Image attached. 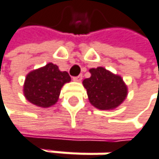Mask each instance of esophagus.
Listing matches in <instances>:
<instances>
[{
	"label": "esophagus",
	"instance_id": "obj_1",
	"mask_svg": "<svg viewBox=\"0 0 159 159\" xmlns=\"http://www.w3.org/2000/svg\"><path fill=\"white\" fill-rule=\"evenodd\" d=\"M73 80L76 81V82H80L82 80V75H79V76H76V77H73Z\"/></svg>",
	"mask_w": 159,
	"mask_h": 159
}]
</instances>
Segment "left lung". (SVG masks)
<instances>
[{"mask_svg": "<svg viewBox=\"0 0 159 159\" xmlns=\"http://www.w3.org/2000/svg\"><path fill=\"white\" fill-rule=\"evenodd\" d=\"M91 77L83 80L92 106L102 110L114 109L127 97L128 89L123 79L103 67L91 68Z\"/></svg>", "mask_w": 159, "mask_h": 159, "instance_id": "1", "label": "left lung"}]
</instances>
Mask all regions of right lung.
Instances as JSON below:
<instances>
[{
	"label": "right lung",
	"mask_w": 159,
	"mask_h": 159,
	"mask_svg": "<svg viewBox=\"0 0 159 159\" xmlns=\"http://www.w3.org/2000/svg\"><path fill=\"white\" fill-rule=\"evenodd\" d=\"M71 78L52 62L33 70L25 78L23 93L27 101L40 107H50L58 100L60 90Z\"/></svg>",
	"instance_id": "obj_1"
}]
</instances>
